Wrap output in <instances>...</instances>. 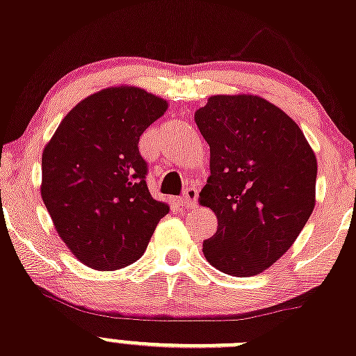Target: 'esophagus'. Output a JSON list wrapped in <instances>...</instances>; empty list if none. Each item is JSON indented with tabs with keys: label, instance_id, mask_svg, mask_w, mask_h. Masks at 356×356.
I'll return each mask as SVG.
<instances>
[{
	"label": "esophagus",
	"instance_id": "esophagus-1",
	"mask_svg": "<svg viewBox=\"0 0 356 356\" xmlns=\"http://www.w3.org/2000/svg\"><path fill=\"white\" fill-rule=\"evenodd\" d=\"M181 201H182V204H184L186 208H196V204H197V189L196 188L186 189L184 194H182Z\"/></svg>",
	"mask_w": 356,
	"mask_h": 356
}]
</instances>
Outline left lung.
Here are the masks:
<instances>
[{"instance_id":"left-lung-1","label":"left lung","mask_w":356,"mask_h":356,"mask_svg":"<svg viewBox=\"0 0 356 356\" xmlns=\"http://www.w3.org/2000/svg\"><path fill=\"white\" fill-rule=\"evenodd\" d=\"M194 121L209 145L211 170L200 203L218 218L204 257L225 275H259L312 215L316 155L297 122L257 95L209 97Z\"/></svg>"}]
</instances>
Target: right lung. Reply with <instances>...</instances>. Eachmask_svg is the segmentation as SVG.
<instances>
[{"label": "right lung", "instance_id": "1", "mask_svg": "<svg viewBox=\"0 0 356 356\" xmlns=\"http://www.w3.org/2000/svg\"><path fill=\"white\" fill-rule=\"evenodd\" d=\"M167 106L143 88L100 90L66 114L44 148V204L59 237L85 266H129L168 213L149 194L148 165L138 148Z\"/></svg>", "mask_w": 356, "mask_h": 356}]
</instances>
